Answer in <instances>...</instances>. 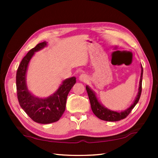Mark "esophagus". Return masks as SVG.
I'll use <instances>...</instances> for the list:
<instances>
[{
	"label": "esophagus",
	"instance_id": "1",
	"mask_svg": "<svg viewBox=\"0 0 158 158\" xmlns=\"http://www.w3.org/2000/svg\"><path fill=\"white\" fill-rule=\"evenodd\" d=\"M79 80L81 81H84V82H85L88 80V77H87V75L86 74H81V75L79 76Z\"/></svg>",
	"mask_w": 158,
	"mask_h": 158
}]
</instances>
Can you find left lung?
<instances>
[{
    "label": "left lung",
    "instance_id": "left-lung-1",
    "mask_svg": "<svg viewBox=\"0 0 158 158\" xmlns=\"http://www.w3.org/2000/svg\"><path fill=\"white\" fill-rule=\"evenodd\" d=\"M141 77H140V81H139V85L138 89V93L135 101L131 105L130 107H128L127 109L123 111H112L111 109H109L108 108L105 107V106L102 105V104L99 102L98 100L97 96L95 95V93L90 89L89 85L85 86V89L87 90L88 95H89L90 106H91L92 111L96 116L98 118L103 121H121V120L126 118L132 110V109L135 107V105H137V102L139 100L141 93V85H142V77H143V68L142 65H141Z\"/></svg>",
    "mask_w": 158,
    "mask_h": 158
}]
</instances>
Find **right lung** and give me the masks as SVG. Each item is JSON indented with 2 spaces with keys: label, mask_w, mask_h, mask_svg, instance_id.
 Returning <instances> with one entry per match:
<instances>
[{
  "label": "right lung",
  "mask_w": 158,
  "mask_h": 158,
  "mask_svg": "<svg viewBox=\"0 0 158 158\" xmlns=\"http://www.w3.org/2000/svg\"><path fill=\"white\" fill-rule=\"evenodd\" d=\"M47 46V42L37 44L31 49L21 60L16 76L17 98L21 107L35 122L49 124L58 121L65 110L67 97L76 83L73 77L62 81L54 93L47 98H38L28 90L26 84L28 66L35 53Z\"/></svg>",
  "instance_id": "add662e5"
}]
</instances>
